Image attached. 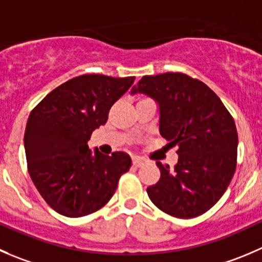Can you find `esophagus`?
<instances>
[{
  "instance_id": "34e87169",
  "label": "esophagus",
  "mask_w": 262,
  "mask_h": 262,
  "mask_svg": "<svg viewBox=\"0 0 262 262\" xmlns=\"http://www.w3.org/2000/svg\"><path fill=\"white\" fill-rule=\"evenodd\" d=\"M143 164H144V161L141 159V157H133V165H134V166L139 167V166H142Z\"/></svg>"
}]
</instances>
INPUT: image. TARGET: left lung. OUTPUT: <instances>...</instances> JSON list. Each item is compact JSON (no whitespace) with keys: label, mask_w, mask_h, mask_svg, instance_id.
Listing matches in <instances>:
<instances>
[{"label":"left lung","mask_w":262,"mask_h":262,"mask_svg":"<svg viewBox=\"0 0 262 262\" xmlns=\"http://www.w3.org/2000/svg\"><path fill=\"white\" fill-rule=\"evenodd\" d=\"M159 103L160 134L178 146L174 169L156 162L159 182L147 188L161 211L190 219L209 211L224 194L237 166L238 134L233 116L214 91L183 73L144 75L132 95Z\"/></svg>","instance_id":"8db88e82"}]
</instances>
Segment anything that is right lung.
I'll list each match as a JSON object with an SVG mask.
<instances>
[{
    "mask_svg": "<svg viewBox=\"0 0 262 262\" xmlns=\"http://www.w3.org/2000/svg\"><path fill=\"white\" fill-rule=\"evenodd\" d=\"M134 77L84 74L62 83L30 113L24 134L28 171L56 212L80 217L102 209L132 165L125 152L95 154L92 132L106 124L111 106Z\"/></svg>",
    "mask_w": 262,
    "mask_h": 262,
    "instance_id": "add662e5",
    "label": "right lung"
}]
</instances>
